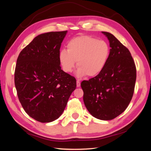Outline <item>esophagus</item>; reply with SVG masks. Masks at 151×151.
Instances as JSON below:
<instances>
[{"instance_id":"1","label":"esophagus","mask_w":151,"mask_h":151,"mask_svg":"<svg viewBox=\"0 0 151 151\" xmlns=\"http://www.w3.org/2000/svg\"><path fill=\"white\" fill-rule=\"evenodd\" d=\"M76 84H77V88H79L81 86V83H80V81L79 80H77L76 82Z\"/></svg>"}]
</instances>
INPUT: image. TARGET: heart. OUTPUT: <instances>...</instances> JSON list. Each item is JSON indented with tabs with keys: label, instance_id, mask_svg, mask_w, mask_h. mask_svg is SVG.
Listing matches in <instances>:
<instances>
[{
	"label": "heart",
	"instance_id": "b5f03b06",
	"mask_svg": "<svg viewBox=\"0 0 151 151\" xmlns=\"http://www.w3.org/2000/svg\"><path fill=\"white\" fill-rule=\"evenodd\" d=\"M67 50L58 53V61L62 70L70 73L76 62L77 77H94L106 65L109 55V47L106 42L91 36L82 35L71 39L67 45Z\"/></svg>",
	"mask_w": 151,
	"mask_h": 151
}]
</instances>
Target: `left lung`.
Returning <instances> with one entry per match:
<instances>
[{
    "mask_svg": "<svg viewBox=\"0 0 151 151\" xmlns=\"http://www.w3.org/2000/svg\"><path fill=\"white\" fill-rule=\"evenodd\" d=\"M110 51L106 65L98 75L83 81L85 106L94 117L110 120L124 111L131 101L136 81V67L129 50L112 34L102 31Z\"/></svg>",
    "mask_w": 151,
    "mask_h": 151,
    "instance_id": "8db88e82",
    "label": "left lung"
}]
</instances>
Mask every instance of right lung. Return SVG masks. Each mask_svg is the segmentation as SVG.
Masks as SVG:
<instances>
[{
  "mask_svg": "<svg viewBox=\"0 0 151 151\" xmlns=\"http://www.w3.org/2000/svg\"><path fill=\"white\" fill-rule=\"evenodd\" d=\"M67 31L35 37L17 59L14 83L19 101L28 115L42 123L60 116L76 80L61 69L58 53Z\"/></svg>",
  "mask_w": 151,
  "mask_h": 151,
  "instance_id": "right-lung-1",
  "label": "right lung"
}]
</instances>
